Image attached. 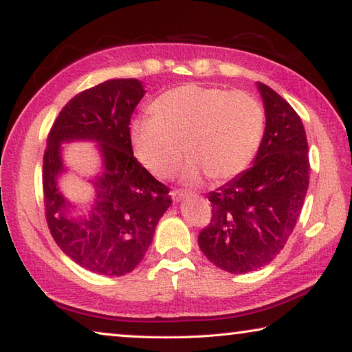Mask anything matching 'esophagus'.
Masks as SVG:
<instances>
[{
  "instance_id": "obj_1",
  "label": "esophagus",
  "mask_w": 352,
  "mask_h": 352,
  "mask_svg": "<svg viewBox=\"0 0 352 352\" xmlns=\"http://www.w3.org/2000/svg\"><path fill=\"white\" fill-rule=\"evenodd\" d=\"M188 195H189L188 190H183V189H174L170 192V197H172V200H174V201H180L184 197H188Z\"/></svg>"
}]
</instances>
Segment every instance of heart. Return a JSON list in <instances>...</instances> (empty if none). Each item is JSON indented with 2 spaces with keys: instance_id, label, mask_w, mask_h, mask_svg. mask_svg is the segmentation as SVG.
<instances>
[{
  "instance_id": "obj_1",
  "label": "heart",
  "mask_w": 352,
  "mask_h": 352,
  "mask_svg": "<svg viewBox=\"0 0 352 352\" xmlns=\"http://www.w3.org/2000/svg\"><path fill=\"white\" fill-rule=\"evenodd\" d=\"M152 113L132 124V146L158 178L175 174L184 146L190 158L186 180H199L204 172L212 180H230L253 162L265 129L264 107L250 93L195 83L163 93Z\"/></svg>"
}]
</instances>
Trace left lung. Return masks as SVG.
Returning <instances> with one entry per match:
<instances>
[{
  "label": "left lung",
  "mask_w": 352,
  "mask_h": 352,
  "mask_svg": "<svg viewBox=\"0 0 352 352\" xmlns=\"http://www.w3.org/2000/svg\"><path fill=\"white\" fill-rule=\"evenodd\" d=\"M265 130L252 168L208 200L212 217L199 245L214 265L230 273L258 270L276 258L300 217L309 186V147L301 118L265 83Z\"/></svg>",
  "instance_id": "obj_1"
}]
</instances>
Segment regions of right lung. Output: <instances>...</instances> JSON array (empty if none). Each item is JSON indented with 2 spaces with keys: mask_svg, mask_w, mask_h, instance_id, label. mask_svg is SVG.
Here are the masks:
<instances>
[{
  "mask_svg": "<svg viewBox=\"0 0 352 352\" xmlns=\"http://www.w3.org/2000/svg\"><path fill=\"white\" fill-rule=\"evenodd\" d=\"M136 79H111L74 96L58 113L43 157L46 222L62 252L83 269L122 276L144 258L155 228L170 206L169 188L133 157L130 118L144 96ZM100 142L103 175L94 182L97 200L87 218L67 216L69 202L56 186L64 171L62 142Z\"/></svg>",
  "mask_w": 352,
  "mask_h": 352,
  "instance_id": "right-lung-1",
  "label": "right lung"
}]
</instances>
